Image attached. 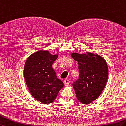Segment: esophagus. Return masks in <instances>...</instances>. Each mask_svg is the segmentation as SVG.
I'll return each mask as SVG.
<instances>
[{"mask_svg": "<svg viewBox=\"0 0 126 126\" xmlns=\"http://www.w3.org/2000/svg\"><path fill=\"white\" fill-rule=\"evenodd\" d=\"M69 83H70L69 80L67 79H65L64 80V85H65V86L68 85H69Z\"/></svg>", "mask_w": 126, "mask_h": 126, "instance_id": "esophagus-1", "label": "esophagus"}]
</instances>
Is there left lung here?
I'll list each match as a JSON object with an SVG mask.
<instances>
[{
  "label": "left lung",
  "instance_id": "1",
  "mask_svg": "<svg viewBox=\"0 0 126 126\" xmlns=\"http://www.w3.org/2000/svg\"><path fill=\"white\" fill-rule=\"evenodd\" d=\"M78 63L80 74L72 84L78 100L83 104H89L96 100L107 83L109 71L107 64L100 55L91 52L71 54Z\"/></svg>",
  "mask_w": 126,
  "mask_h": 126
}]
</instances>
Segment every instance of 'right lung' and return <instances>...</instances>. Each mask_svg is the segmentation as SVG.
Listing matches in <instances>:
<instances>
[{
  "instance_id": "obj_1",
  "label": "right lung",
  "mask_w": 126,
  "mask_h": 126,
  "mask_svg": "<svg viewBox=\"0 0 126 126\" xmlns=\"http://www.w3.org/2000/svg\"><path fill=\"white\" fill-rule=\"evenodd\" d=\"M57 57L58 55H51L49 51L39 50L25 62L23 75L27 86L32 96L44 104L53 102L64 86L52 66Z\"/></svg>"
}]
</instances>
